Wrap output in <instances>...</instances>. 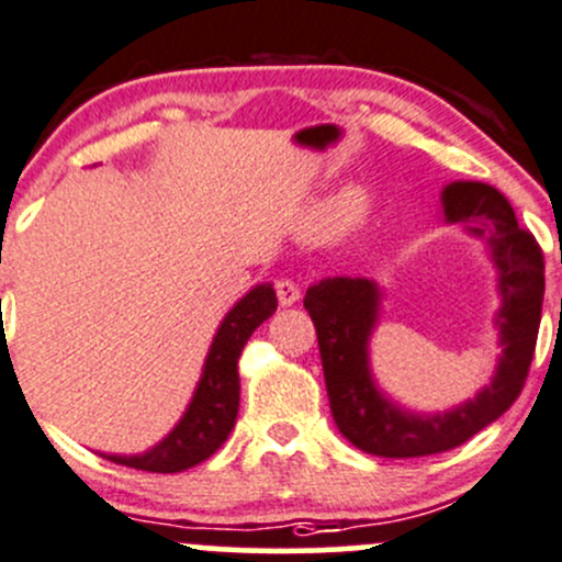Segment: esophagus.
I'll return each mask as SVG.
<instances>
[{
	"label": "esophagus",
	"mask_w": 562,
	"mask_h": 562,
	"mask_svg": "<svg viewBox=\"0 0 562 562\" xmlns=\"http://www.w3.org/2000/svg\"><path fill=\"white\" fill-rule=\"evenodd\" d=\"M274 291H277V299H280L282 307H293V304L299 302V296H302V291H299L296 282L288 280V277H280V280L274 282Z\"/></svg>",
	"instance_id": "1"
}]
</instances>
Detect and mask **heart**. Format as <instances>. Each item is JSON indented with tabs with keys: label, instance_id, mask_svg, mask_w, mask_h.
Masks as SVG:
<instances>
[{
	"label": "heart",
	"instance_id": "heart-1",
	"mask_svg": "<svg viewBox=\"0 0 562 562\" xmlns=\"http://www.w3.org/2000/svg\"><path fill=\"white\" fill-rule=\"evenodd\" d=\"M361 212V195L359 192H345V195H339L337 201L331 203V220L334 223H350V220L356 217V214Z\"/></svg>",
	"mask_w": 562,
	"mask_h": 562
}]
</instances>
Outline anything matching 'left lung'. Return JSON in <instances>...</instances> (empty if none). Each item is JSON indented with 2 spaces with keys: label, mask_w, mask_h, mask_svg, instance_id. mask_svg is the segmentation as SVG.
Instances as JSON below:
<instances>
[{
  "label": "left lung",
  "mask_w": 562,
  "mask_h": 562,
  "mask_svg": "<svg viewBox=\"0 0 562 562\" xmlns=\"http://www.w3.org/2000/svg\"><path fill=\"white\" fill-rule=\"evenodd\" d=\"M446 220L490 236L501 269L503 359L490 389L446 416H411L383 400L367 370V337L378 313V288L359 277L321 280L304 296L315 323L328 405L339 432L375 457L407 459L440 454L462 446L501 418L522 391L536 353L543 304V252L536 236L514 217V209L495 187L457 181L443 192Z\"/></svg>",
  "instance_id": "left-lung-1"
}]
</instances>
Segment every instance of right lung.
Listing matches in <instances>:
<instances>
[{
	"label": "right lung",
	"instance_id": "right-lung-1",
	"mask_svg": "<svg viewBox=\"0 0 562 562\" xmlns=\"http://www.w3.org/2000/svg\"><path fill=\"white\" fill-rule=\"evenodd\" d=\"M277 310V296L271 285H258L249 291L220 326L209 350L203 378L195 396L187 407L179 427L140 457H108L124 468L146 470V473H179L203 462L228 440L239 413V356L255 328L269 321Z\"/></svg>",
	"mask_w": 562,
	"mask_h": 562
}]
</instances>
